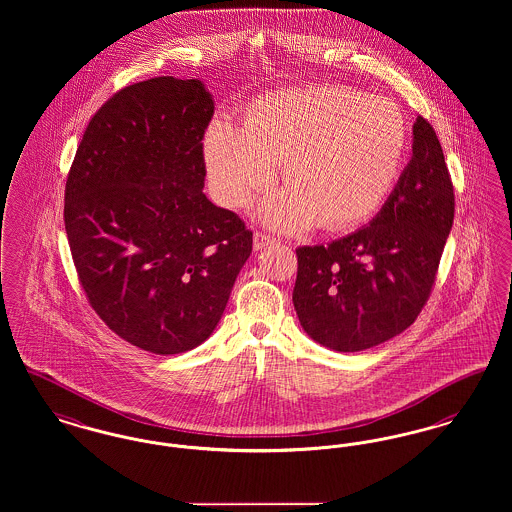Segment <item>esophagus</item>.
Masks as SVG:
<instances>
[{"instance_id":"34e87169","label":"esophagus","mask_w":512,"mask_h":512,"mask_svg":"<svg viewBox=\"0 0 512 512\" xmlns=\"http://www.w3.org/2000/svg\"><path fill=\"white\" fill-rule=\"evenodd\" d=\"M275 243L271 237L268 235H262V233H254V250L258 252V250H264V248H268L271 244Z\"/></svg>"}]
</instances>
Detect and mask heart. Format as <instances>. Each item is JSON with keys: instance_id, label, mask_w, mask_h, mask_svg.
I'll list each match as a JSON object with an SVG mask.
<instances>
[{"instance_id": "heart-1", "label": "heart", "mask_w": 512, "mask_h": 512, "mask_svg": "<svg viewBox=\"0 0 512 512\" xmlns=\"http://www.w3.org/2000/svg\"><path fill=\"white\" fill-rule=\"evenodd\" d=\"M404 150L399 108L345 86L269 94L246 123L219 113L204 136L210 185L225 208H243L268 189L283 160L291 185L260 206L279 231L310 229L320 217L339 227L370 216L395 187Z\"/></svg>"}]
</instances>
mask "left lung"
<instances>
[{
    "mask_svg": "<svg viewBox=\"0 0 512 512\" xmlns=\"http://www.w3.org/2000/svg\"><path fill=\"white\" fill-rule=\"evenodd\" d=\"M455 194L439 138L424 117L412 158L370 225L296 250L293 304L310 339L337 352L372 349L424 308L453 227Z\"/></svg>",
    "mask_w": 512,
    "mask_h": 512,
    "instance_id": "8db88e82",
    "label": "left lung"
}]
</instances>
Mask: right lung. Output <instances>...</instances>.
<instances>
[{"instance_id": "obj_1", "label": "right lung", "mask_w": 512, "mask_h": 512, "mask_svg": "<svg viewBox=\"0 0 512 512\" xmlns=\"http://www.w3.org/2000/svg\"><path fill=\"white\" fill-rule=\"evenodd\" d=\"M214 98L198 79L156 77L90 119L65 187V231L82 289L111 331L179 354L217 327L252 233L204 190Z\"/></svg>"}]
</instances>
